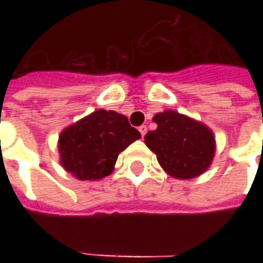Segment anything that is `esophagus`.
<instances>
[{
  "label": "esophagus",
  "instance_id": "34e87169",
  "mask_svg": "<svg viewBox=\"0 0 263 263\" xmlns=\"http://www.w3.org/2000/svg\"><path fill=\"white\" fill-rule=\"evenodd\" d=\"M139 132H140V135L144 136V135H146V132H147V127H146V125H140Z\"/></svg>",
  "mask_w": 263,
  "mask_h": 263
}]
</instances>
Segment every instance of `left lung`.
I'll use <instances>...</instances> for the list:
<instances>
[{
  "label": "left lung",
  "mask_w": 263,
  "mask_h": 263,
  "mask_svg": "<svg viewBox=\"0 0 263 263\" xmlns=\"http://www.w3.org/2000/svg\"><path fill=\"white\" fill-rule=\"evenodd\" d=\"M153 121L157 129L144 135V143L169 176L195 179L210 168L216 154V138L206 124L176 110L160 111Z\"/></svg>",
  "instance_id": "8db88e82"
}]
</instances>
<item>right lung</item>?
Returning <instances> with one entry per match:
<instances>
[{
    "instance_id": "right-lung-1",
    "label": "right lung",
    "mask_w": 263,
    "mask_h": 263,
    "mask_svg": "<svg viewBox=\"0 0 263 263\" xmlns=\"http://www.w3.org/2000/svg\"><path fill=\"white\" fill-rule=\"evenodd\" d=\"M138 139L139 131L125 116L98 109L61 131L60 164L76 179L101 180L115 171L120 153Z\"/></svg>"
}]
</instances>
